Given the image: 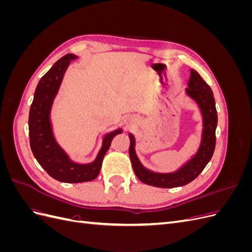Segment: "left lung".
I'll use <instances>...</instances> for the list:
<instances>
[{"instance_id": "left-lung-1", "label": "left lung", "mask_w": 252, "mask_h": 252, "mask_svg": "<svg viewBox=\"0 0 252 252\" xmlns=\"http://www.w3.org/2000/svg\"><path fill=\"white\" fill-rule=\"evenodd\" d=\"M186 94L195 101L201 109L203 132L201 145L196 154L180 169L170 173H158L145 168L135 154L134 136L129 133V158L135 175L145 184L159 188H174L187 185L203 171L212 158L216 148V128L218 125V114L212 90L201 75L191 69Z\"/></svg>"}]
</instances>
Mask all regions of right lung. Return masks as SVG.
I'll return each instance as SVG.
<instances>
[{"instance_id":"obj_1","label":"right lung","mask_w":252,"mask_h":252,"mask_svg":"<svg viewBox=\"0 0 252 252\" xmlns=\"http://www.w3.org/2000/svg\"><path fill=\"white\" fill-rule=\"evenodd\" d=\"M77 56L68 53L55 63L41 78L35 88L33 101L29 110L30 148L42 168L51 178L63 183H82L94 180L100 173L104 156L112 139L122 129L111 131L103 138L102 147L93 163L78 164L72 162L53 136L50 111L65 71Z\"/></svg>"}]
</instances>
